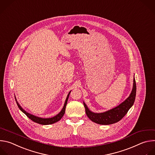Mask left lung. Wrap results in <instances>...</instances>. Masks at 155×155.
<instances>
[{
    "label": "left lung",
    "instance_id": "left-lung-1",
    "mask_svg": "<svg viewBox=\"0 0 155 155\" xmlns=\"http://www.w3.org/2000/svg\"><path fill=\"white\" fill-rule=\"evenodd\" d=\"M136 95V84L135 78L133 79V89L129 97L118 106L106 112L96 113L91 111L86 104L83 102L87 117L92 121L100 125H110L119 121L124 117L134 104Z\"/></svg>",
    "mask_w": 155,
    "mask_h": 155
}]
</instances>
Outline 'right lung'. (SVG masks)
Instances as JSON below:
<instances>
[{"label":"right lung","mask_w":155,"mask_h":155,"mask_svg":"<svg viewBox=\"0 0 155 155\" xmlns=\"http://www.w3.org/2000/svg\"><path fill=\"white\" fill-rule=\"evenodd\" d=\"M70 92L71 91L68 93V94L67 97V98L65 100V103H64V107L62 108V109L61 110V111L58 114H57L56 115L52 117H51V118H41V117H37V116H35L34 115H32L31 114L28 112H27L25 110H24L22 109V107L19 105V104L18 103V102L17 101V100L16 98V97L15 95V100L16 101V104L19 107V109L24 113L25 114L30 120H32V121H34V122L35 123H38V124H41V125H51V124H53V123H56L58 121H59L61 117H62L65 112V109H66V106H67V101H68V98H69V95L70 94Z\"/></svg>","instance_id":"1"}]
</instances>
